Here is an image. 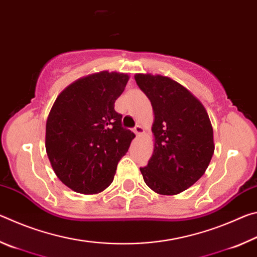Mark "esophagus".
<instances>
[{
    "instance_id": "1",
    "label": "esophagus",
    "mask_w": 257,
    "mask_h": 257,
    "mask_svg": "<svg viewBox=\"0 0 257 257\" xmlns=\"http://www.w3.org/2000/svg\"><path fill=\"white\" fill-rule=\"evenodd\" d=\"M134 133L137 135V136H141V135H143V133H144V128L142 127V125H139V124H137L136 127L134 128Z\"/></svg>"
}]
</instances>
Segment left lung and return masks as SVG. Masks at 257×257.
Listing matches in <instances>:
<instances>
[{
	"label": "left lung",
	"instance_id": "left-lung-1",
	"mask_svg": "<svg viewBox=\"0 0 257 257\" xmlns=\"http://www.w3.org/2000/svg\"><path fill=\"white\" fill-rule=\"evenodd\" d=\"M135 80L154 113V151L141 168L145 184L160 195H177L193 186L214 153L213 128L202 102L170 77L136 73Z\"/></svg>",
	"mask_w": 257,
	"mask_h": 257
}]
</instances>
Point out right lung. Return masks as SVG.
I'll return each mask as SVG.
<instances>
[{"label": "right lung", "instance_id": "right-lung-1", "mask_svg": "<svg viewBox=\"0 0 257 257\" xmlns=\"http://www.w3.org/2000/svg\"><path fill=\"white\" fill-rule=\"evenodd\" d=\"M127 73L99 71L79 78L56 97L46 120L45 149L56 177L76 193H102L135 134L121 127L114 103Z\"/></svg>", "mask_w": 257, "mask_h": 257}]
</instances>
